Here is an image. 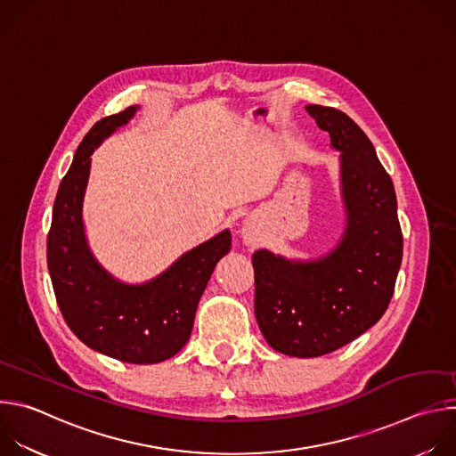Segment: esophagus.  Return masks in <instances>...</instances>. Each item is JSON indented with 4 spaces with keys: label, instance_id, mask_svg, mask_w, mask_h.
<instances>
[{
    "label": "esophagus",
    "instance_id": "34e87169",
    "mask_svg": "<svg viewBox=\"0 0 456 456\" xmlns=\"http://www.w3.org/2000/svg\"><path fill=\"white\" fill-rule=\"evenodd\" d=\"M240 234H241L243 243H245V245H248V247H254V245L259 241L257 227H256V225H254V222H250V220H245V222H243Z\"/></svg>",
    "mask_w": 456,
    "mask_h": 456
}]
</instances>
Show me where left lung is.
<instances>
[{
  "label": "left lung",
  "mask_w": 456,
  "mask_h": 456,
  "mask_svg": "<svg viewBox=\"0 0 456 456\" xmlns=\"http://www.w3.org/2000/svg\"><path fill=\"white\" fill-rule=\"evenodd\" d=\"M315 124L339 151L345 231L314 259L252 254L254 314L265 341L290 357L330 354L382 317L403 262L394 182L362 129L343 111L308 104Z\"/></svg>",
  "instance_id": "left-lung-1"
}]
</instances>
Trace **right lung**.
Returning a JSON list of instances; mask_svg holds the SVG:
<instances>
[{"mask_svg": "<svg viewBox=\"0 0 456 456\" xmlns=\"http://www.w3.org/2000/svg\"><path fill=\"white\" fill-rule=\"evenodd\" d=\"M139 108L101 118L79 144L53 202L46 262L61 314L88 348L122 362L155 364L189 341L200 297L231 250V232L224 229L192 247L144 283H124L97 262L83 222L92 155Z\"/></svg>", "mask_w": 456, "mask_h": 456, "instance_id": "obj_1", "label": "right lung"}]
</instances>
